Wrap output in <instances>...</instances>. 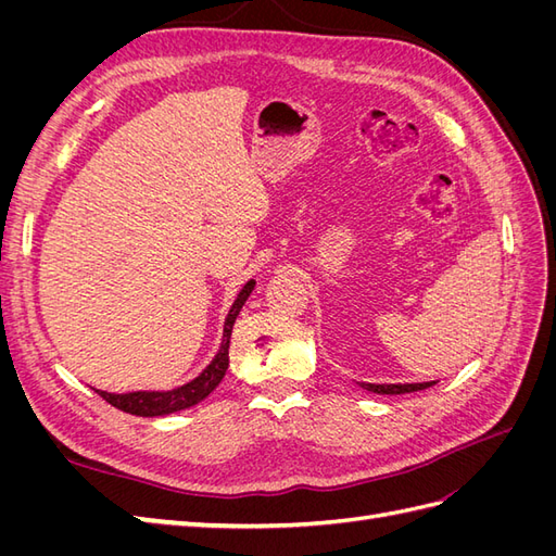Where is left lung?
Returning a JSON list of instances; mask_svg holds the SVG:
<instances>
[{
  "label": "left lung",
  "instance_id": "left-lung-1",
  "mask_svg": "<svg viewBox=\"0 0 556 556\" xmlns=\"http://www.w3.org/2000/svg\"><path fill=\"white\" fill-rule=\"evenodd\" d=\"M433 382H413V384H374V382H362L364 390L374 392V394H408V392H419L427 390Z\"/></svg>",
  "mask_w": 556,
  "mask_h": 556
}]
</instances>
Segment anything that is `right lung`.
<instances>
[{"mask_svg":"<svg viewBox=\"0 0 556 556\" xmlns=\"http://www.w3.org/2000/svg\"><path fill=\"white\" fill-rule=\"evenodd\" d=\"M252 290H255V280H248L245 288L239 292L237 301H233V306L229 308V315L225 319V331H223V345H220V350H217L215 359L188 384H182V387H178V390H172V392H129V394H111V392H102V390H94V392L104 401H109L113 408L125 410L129 415H139V417H160V415H169V413H178V410H185L190 406H197L199 401H204L215 390V387L220 384V380L227 374L231 329H233L237 315L241 313Z\"/></svg>","mask_w":556,"mask_h":556,"instance_id":"add662e5","label":"right lung"}]
</instances>
